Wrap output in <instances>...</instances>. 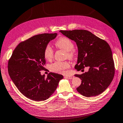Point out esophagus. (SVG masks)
Here are the masks:
<instances>
[{
	"label": "esophagus",
	"instance_id": "obj_1",
	"mask_svg": "<svg viewBox=\"0 0 123 123\" xmlns=\"http://www.w3.org/2000/svg\"><path fill=\"white\" fill-rule=\"evenodd\" d=\"M65 77L68 79H72L74 78V76L72 75H68V76H65Z\"/></svg>",
	"mask_w": 123,
	"mask_h": 123
}]
</instances>
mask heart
Instances as JSON below:
<instances>
[{
  "label": "heart",
  "instance_id": "1",
  "mask_svg": "<svg viewBox=\"0 0 123 123\" xmlns=\"http://www.w3.org/2000/svg\"><path fill=\"white\" fill-rule=\"evenodd\" d=\"M56 46L64 50L67 52L68 58L72 59L75 56V51L73 49L74 43L73 41L67 37H62L59 38L55 42ZM44 58L47 60H52L54 55L53 48L50 44H47L44 48L43 51ZM70 67V63L68 61L59 62L57 61L53 63L50 65V69L54 72L64 73L65 70Z\"/></svg>",
  "mask_w": 123,
  "mask_h": 123
}]
</instances>
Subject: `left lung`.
I'll return each mask as SVG.
<instances>
[{
	"instance_id": "1",
	"label": "left lung",
	"mask_w": 123,
	"mask_h": 123,
	"mask_svg": "<svg viewBox=\"0 0 123 123\" xmlns=\"http://www.w3.org/2000/svg\"><path fill=\"white\" fill-rule=\"evenodd\" d=\"M63 35L74 40L78 48V71L89 68L88 72L75 74L82 80L78 92L86 97L101 94L112 82L115 65L110 46L106 41L86 30H60Z\"/></svg>"
}]
</instances>
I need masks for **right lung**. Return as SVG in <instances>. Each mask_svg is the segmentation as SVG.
<instances>
[{
    "label": "right lung",
    "instance_id": "obj_1",
    "mask_svg": "<svg viewBox=\"0 0 123 123\" xmlns=\"http://www.w3.org/2000/svg\"><path fill=\"white\" fill-rule=\"evenodd\" d=\"M57 33H42L21 42L13 50L8 64V73L23 95L31 100L44 101L55 92L62 75L50 72L47 78L41 75L45 70L44 48Z\"/></svg>",
    "mask_w": 123,
    "mask_h": 123
}]
</instances>
